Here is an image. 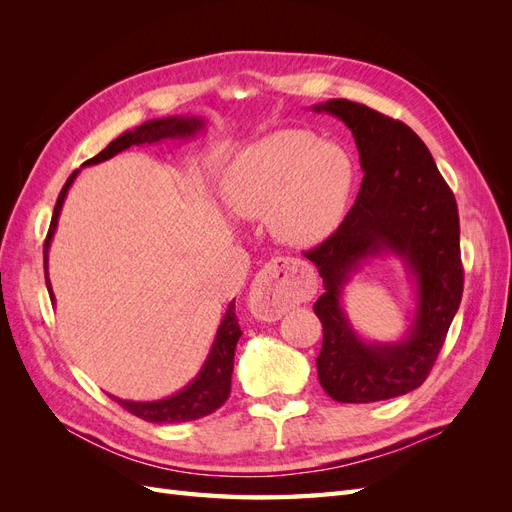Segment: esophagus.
<instances>
[{
  "label": "esophagus",
  "instance_id": "obj_1",
  "mask_svg": "<svg viewBox=\"0 0 512 512\" xmlns=\"http://www.w3.org/2000/svg\"><path fill=\"white\" fill-rule=\"evenodd\" d=\"M316 273L303 260L273 258L260 269L250 292L254 316L262 320H280L294 305L312 299Z\"/></svg>",
  "mask_w": 512,
  "mask_h": 512
}]
</instances>
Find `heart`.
I'll list each match as a JSON object with an SVG mask.
<instances>
[{
  "mask_svg": "<svg viewBox=\"0 0 512 512\" xmlns=\"http://www.w3.org/2000/svg\"><path fill=\"white\" fill-rule=\"evenodd\" d=\"M354 164L309 130H280L245 147L224 179V205L239 220L269 215L275 237L314 245L344 220Z\"/></svg>",
  "mask_w": 512,
  "mask_h": 512,
  "instance_id": "1",
  "label": "heart"
}]
</instances>
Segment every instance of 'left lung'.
I'll use <instances>...</instances> for the list:
<instances>
[{
    "mask_svg": "<svg viewBox=\"0 0 512 512\" xmlns=\"http://www.w3.org/2000/svg\"><path fill=\"white\" fill-rule=\"evenodd\" d=\"M314 111L346 123L365 173L342 226L305 252L324 284V294L314 303L324 331L318 380L342 404L406 395L427 380L461 303L455 196L425 143L406 123L344 98L316 104ZM386 253L404 261L413 277L417 312L404 340L376 345L351 329L341 294L363 261Z\"/></svg>",
    "mask_w": 512,
    "mask_h": 512,
    "instance_id": "obj_1",
    "label": "left lung"
}]
</instances>
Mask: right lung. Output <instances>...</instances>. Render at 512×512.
Masks as SVG:
<instances>
[{"label": "right lung", "mask_w": 512, "mask_h": 512, "mask_svg": "<svg viewBox=\"0 0 512 512\" xmlns=\"http://www.w3.org/2000/svg\"><path fill=\"white\" fill-rule=\"evenodd\" d=\"M203 128H205V119H200V117L153 119V121L143 123V126H138L132 132H123L121 136H117L113 143H108L106 149H102L98 156L87 160L83 166L111 160L113 156H117V153L126 151L130 147L153 145V143L166 141V138H190V136H196ZM76 175H79V170H74V173L70 175V179L64 185V190H61V194L57 198L49 235H46V241H44V277H46V288H49L53 303H55V294H53L51 280H49V247H51V239L55 235L61 207H64L66 194L70 190L72 181L76 179ZM239 337H241V329H239V320L235 314V301H232L220 322L218 333H215L213 346L209 350L205 365L200 367L198 376L188 386H185V389H181L179 393L170 395V397L156 399V401H130V399H119L113 395L111 397L121 408H126L130 414L143 418V421H147V423H185V421H196V418H203V416L218 410L230 395L232 365H235V348H237Z\"/></svg>", "instance_id": "obj_1"}]
</instances>
